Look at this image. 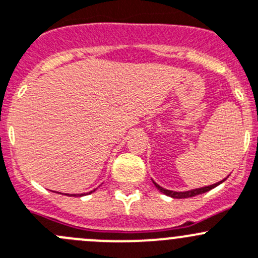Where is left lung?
<instances>
[{"instance_id":"obj_1","label":"left lung","mask_w":258,"mask_h":258,"mask_svg":"<svg viewBox=\"0 0 258 258\" xmlns=\"http://www.w3.org/2000/svg\"><path fill=\"white\" fill-rule=\"evenodd\" d=\"M227 180V177L224 178V180L219 181V182L217 183H213V185H209V186H204V187H199V188H194V190H188V191H172V190H167V188H163L162 186H159L158 183L154 182L153 180V183L154 186H156L157 188H158L159 191H161L162 194H164V195L170 196V198H173V199H187V198H192V196H196V195H200V194H204L207 192V191L212 190V188L217 187L218 185H220L222 182H224V181Z\"/></svg>"}]
</instances>
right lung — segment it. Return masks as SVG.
Returning a JSON list of instances; mask_svg holds the SVG:
<instances>
[{
    "mask_svg": "<svg viewBox=\"0 0 258 258\" xmlns=\"http://www.w3.org/2000/svg\"><path fill=\"white\" fill-rule=\"evenodd\" d=\"M95 191V190H94ZM94 191H90V194H92V192H94ZM83 195H86V194H81V195L80 196H83ZM76 196V195H75Z\"/></svg>",
    "mask_w": 258,
    "mask_h": 258,
    "instance_id": "obj_1",
    "label": "right lung"
}]
</instances>
